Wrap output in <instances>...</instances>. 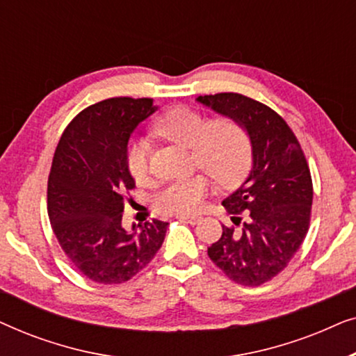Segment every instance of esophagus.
<instances>
[{
    "mask_svg": "<svg viewBox=\"0 0 356 356\" xmlns=\"http://www.w3.org/2000/svg\"><path fill=\"white\" fill-rule=\"evenodd\" d=\"M178 218H179V220H183V222L191 223V225H194V223H197V222H201V217H199V216H179Z\"/></svg>",
    "mask_w": 356,
    "mask_h": 356,
    "instance_id": "34e87169",
    "label": "esophagus"
}]
</instances>
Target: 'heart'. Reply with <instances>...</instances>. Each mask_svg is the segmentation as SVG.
Listing matches in <instances>:
<instances>
[{
  "label": "heart",
  "instance_id": "obj_1",
  "mask_svg": "<svg viewBox=\"0 0 356 356\" xmlns=\"http://www.w3.org/2000/svg\"><path fill=\"white\" fill-rule=\"evenodd\" d=\"M154 131L172 143L191 149L194 165L206 172L218 186H235L250 170V134L235 118L222 116L209 121L199 110L178 105L155 120ZM149 144L143 139L133 140L126 149V167L138 183L149 178ZM207 191L209 179L204 175L178 179L155 196V207L165 213L186 216L202 206Z\"/></svg>",
  "mask_w": 356,
  "mask_h": 356
}]
</instances>
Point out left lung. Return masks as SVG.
Instances as JSON below:
<instances>
[{
    "instance_id": "obj_1",
    "label": "left lung",
    "mask_w": 356,
    "mask_h": 356,
    "mask_svg": "<svg viewBox=\"0 0 356 356\" xmlns=\"http://www.w3.org/2000/svg\"><path fill=\"white\" fill-rule=\"evenodd\" d=\"M199 104L235 118L250 134L252 167L246 181L223 199L232 227L207 254L228 279L259 286L289 266L309 228L313 181L301 145L279 113L250 97L222 92Z\"/></svg>"
}]
</instances>
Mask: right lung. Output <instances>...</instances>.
<instances>
[{
  "label": "right lung",
  "instance_id": "1",
  "mask_svg": "<svg viewBox=\"0 0 356 356\" xmlns=\"http://www.w3.org/2000/svg\"><path fill=\"white\" fill-rule=\"evenodd\" d=\"M152 99L115 97L82 110L61 134L48 177L53 233L77 270L97 284H123L162 246L168 222L123 227L124 196L136 183L126 149Z\"/></svg>",
  "mask_w": 356,
  "mask_h": 356
}]
</instances>
